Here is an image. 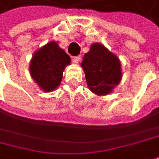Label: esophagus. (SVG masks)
<instances>
[{
  "label": "esophagus",
  "instance_id": "obj_1",
  "mask_svg": "<svg viewBox=\"0 0 159 159\" xmlns=\"http://www.w3.org/2000/svg\"><path fill=\"white\" fill-rule=\"evenodd\" d=\"M80 59H81V56H80V55H79V56H75V57H73L72 61H73L75 63H78V62H80Z\"/></svg>",
  "mask_w": 159,
  "mask_h": 159
}]
</instances>
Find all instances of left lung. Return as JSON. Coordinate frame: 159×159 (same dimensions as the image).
Instances as JSON below:
<instances>
[{
	"label": "left lung",
	"instance_id": "8db88e82",
	"mask_svg": "<svg viewBox=\"0 0 159 159\" xmlns=\"http://www.w3.org/2000/svg\"><path fill=\"white\" fill-rule=\"evenodd\" d=\"M81 66L87 84L96 95H107L122 79L119 59L100 44H92L89 52L84 55Z\"/></svg>",
	"mask_w": 159,
	"mask_h": 159
}]
</instances>
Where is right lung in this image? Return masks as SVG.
<instances>
[{
  "mask_svg": "<svg viewBox=\"0 0 159 159\" xmlns=\"http://www.w3.org/2000/svg\"><path fill=\"white\" fill-rule=\"evenodd\" d=\"M70 62V58L65 51L56 42H49L34 53L30 74L43 90L52 91L60 85L64 68Z\"/></svg>",
  "mask_w": 159,
  "mask_h": 159,
  "instance_id": "1",
  "label": "right lung"
}]
</instances>
